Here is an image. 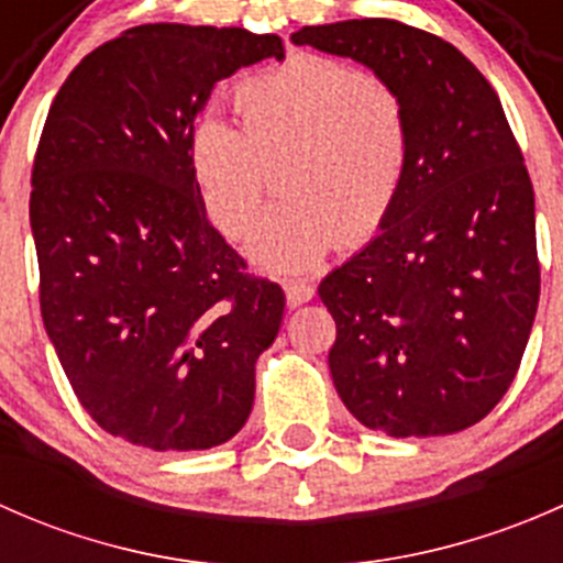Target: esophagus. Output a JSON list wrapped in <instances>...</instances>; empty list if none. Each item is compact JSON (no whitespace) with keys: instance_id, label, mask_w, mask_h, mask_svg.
Listing matches in <instances>:
<instances>
[{"instance_id":"34e87169","label":"esophagus","mask_w":563,"mask_h":563,"mask_svg":"<svg viewBox=\"0 0 563 563\" xmlns=\"http://www.w3.org/2000/svg\"><path fill=\"white\" fill-rule=\"evenodd\" d=\"M283 288H286V299L291 308H299V305L310 302V299L316 297V288L305 280H286V286Z\"/></svg>"}]
</instances>
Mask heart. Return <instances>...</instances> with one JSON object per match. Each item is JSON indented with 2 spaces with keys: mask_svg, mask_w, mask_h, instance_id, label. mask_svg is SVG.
<instances>
[{
  "mask_svg": "<svg viewBox=\"0 0 563 563\" xmlns=\"http://www.w3.org/2000/svg\"><path fill=\"white\" fill-rule=\"evenodd\" d=\"M242 124L218 108L190 122L185 161L203 212L229 240L253 231L264 203V161L288 150L280 190L250 240L264 269L305 272L334 247L384 231L411 172L402 100L371 73L321 54H294L236 89Z\"/></svg>",
  "mask_w": 563,
  "mask_h": 563,
  "instance_id": "b5f03b06",
  "label": "heart"
}]
</instances>
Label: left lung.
I'll list each match as a JSON object with an SVG mask.
<instances>
[{
  "label": "left lung",
  "mask_w": 563,
  "mask_h": 563,
  "mask_svg": "<svg viewBox=\"0 0 563 563\" xmlns=\"http://www.w3.org/2000/svg\"><path fill=\"white\" fill-rule=\"evenodd\" d=\"M402 100L411 172L382 234L329 272L334 389L391 439L450 435L507 395L539 305L533 187L501 100L452 43L389 19L302 26Z\"/></svg>",
  "instance_id": "obj_1"
}]
</instances>
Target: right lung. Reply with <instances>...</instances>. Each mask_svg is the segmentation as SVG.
Instances as JSON below:
<instances>
[{
	"label": "right lung",
	"mask_w": 563,
	"mask_h": 563,
	"mask_svg": "<svg viewBox=\"0 0 563 563\" xmlns=\"http://www.w3.org/2000/svg\"><path fill=\"white\" fill-rule=\"evenodd\" d=\"M283 40L144 24L78 62L32 166L40 313L89 417L155 452L212 450L247 422L286 294L209 225L185 161L212 87Z\"/></svg>",
	"instance_id": "obj_1"
}]
</instances>
